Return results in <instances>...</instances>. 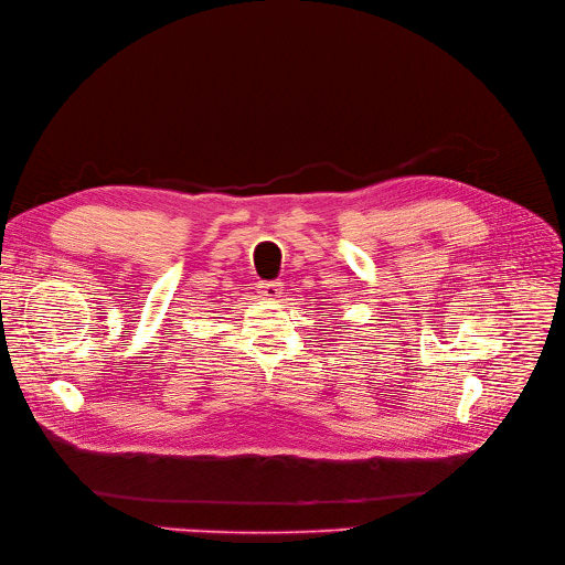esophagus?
<instances>
[{
    "mask_svg": "<svg viewBox=\"0 0 565 565\" xmlns=\"http://www.w3.org/2000/svg\"><path fill=\"white\" fill-rule=\"evenodd\" d=\"M257 291L262 294L264 299H280V294H282V285L280 282H276V280H262L259 285H257Z\"/></svg>",
    "mask_w": 565,
    "mask_h": 565,
    "instance_id": "esophagus-1",
    "label": "esophagus"
}]
</instances>
